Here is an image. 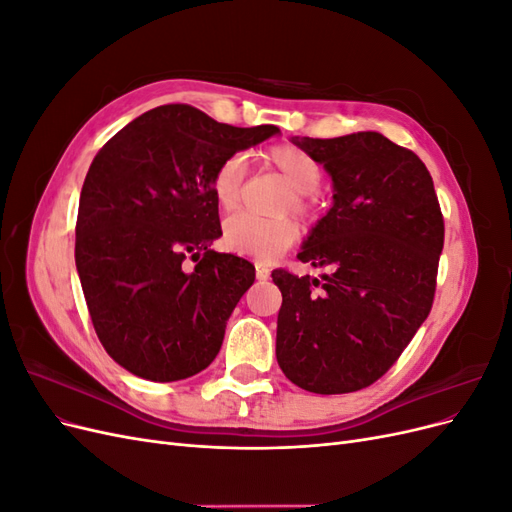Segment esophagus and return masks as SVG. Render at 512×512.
Listing matches in <instances>:
<instances>
[{"instance_id":"obj_1","label":"esophagus","mask_w":512,"mask_h":512,"mask_svg":"<svg viewBox=\"0 0 512 512\" xmlns=\"http://www.w3.org/2000/svg\"><path fill=\"white\" fill-rule=\"evenodd\" d=\"M271 269L265 265V262H256V277L258 280H269Z\"/></svg>"}]
</instances>
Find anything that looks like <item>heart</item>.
Instances as JSON below:
<instances>
[{
    "mask_svg": "<svg viewBox=\"0 0 512 512\" xmlns=\"http://www.w3.org/2000/svg\"><path fill=\"white\" fill-rule=\"evenodd\" d=\"M265 160L280 173L292 188V209L299 215H309L316 207V190L322 181V166L297 145H273L265 151ZM247 177V160L241 153H232L215 168L211 190L215 203L222 211H235L241 203L243 183ZM299 230L290 220H260L254 215L237 213L224 222L222 243L226 250L254 256L273 258L297 241Z\"/></svg>",
    "mask_w": 512,
    "mask_h": 512,
    "instance_id": "1",
    "label": "heart"
}]
</instances>
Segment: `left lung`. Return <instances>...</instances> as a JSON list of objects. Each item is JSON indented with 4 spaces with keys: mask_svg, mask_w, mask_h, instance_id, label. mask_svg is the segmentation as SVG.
Segmentation results:
<instances>
[{
    "mask_svg": "<svg viewBox=\"0 0 512 512\" xmlns=\"http://www.w3.org/2000/svg\"><path fill=\"white\" fill-rule=\"evenodd\" d=\"M292 143L324 166L335 194L299 252L329 269L322 282L271 273L282 290L277 363L309 393L361 391L391 369L431 312L440 203L421 158L378 132Z\"/></svg>",
    "mask_w": 512,
    "mask_h": 512,
    "instance_id": "1",
    "label": "left lung"
}]
</instances>
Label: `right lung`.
Returning a JSON list of instances; mask_svg holds the SVG:
<instances>
[{
    "label": "right lung",
    "instance_id": "right-lung-1",
    "mask_svg": "<svg viewBox=\"0 0 512 512\" xmlns=\"http://www.w3.org/2000/svg\"><path fill=\"white\" fill-rule=\"evenodd\" d=\"M277 132L166 104L130 121L91 162L76 271L98 339L130 374L175 382L218 356L254 267L211 250L222 235L211 179L222 160ZM188 257L197 262L192 272L182 267Z\"/></svg>",
    "mask_w": 512,
    "mask_h": 512
}]
</instances>
